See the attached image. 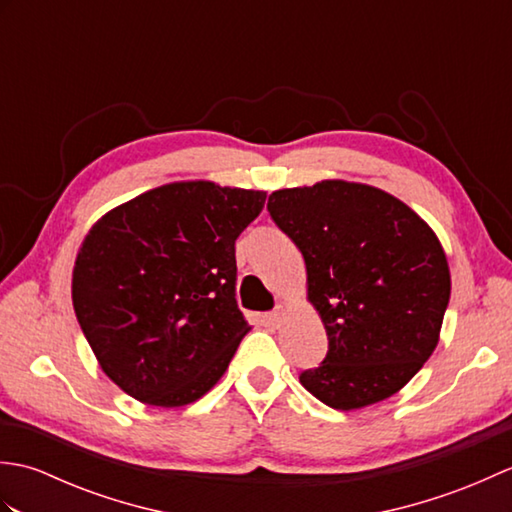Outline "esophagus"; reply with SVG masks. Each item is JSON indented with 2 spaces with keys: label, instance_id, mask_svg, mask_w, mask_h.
<instances>
[{
  "label": "esophagus",
  "instance_id": "1",
  "mask_svg": "<svg viewBox=\"0 0 512 512\" xmlns=\"http://www.w3.org/2000/svg\"><path fill=\"white\" fill-rule=\"evenodd\" d=\"M281 319H284V308H275L273 312H268V321L270 325H275V328H279Z\"/></svg>",
  "mask_w": 512,
  "mask_h": 512
}]
</instances>
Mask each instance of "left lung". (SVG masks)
<instances>
[{
	"label": "left lung",
	"instance_id": "8db88e82",
	"mask_svg": "<svg viewBox=\"0 0 512 512\" xmlns=\"http://www.w3.org/2000/svg\"><path fill=\"white\" fill-rule=\"evenodd\" d=\"M268 213L301 250L328 354L299 380L332 409L394 396L438 345L451 297L447 255L405 202L367 184L281 189Z\"/></svg>",
	"mask_w": 512,
	"mask_h": 512
}]
</instances>
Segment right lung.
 <instances>
[{"instance_id": "obj_1", "label": "right lung", "mask_w": 512, "mask_h": 512, "mask_svg": "<svg viewBox=\"0 0 512 512\" xmlns=\"http://www.w3.org/2000/svg\"><path fill=\"white\" fill-rule=\"evenodd\" d=\"M266 193L173 182L103 215L76 257L72 303L103 372L156 407L202 398L248 323L237 308L235 239Z\"/></svg>"}]
</instances>
